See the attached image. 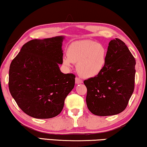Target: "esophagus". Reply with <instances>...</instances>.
Returning <instances> with one entry per match:
<instances>
[{"instance_id": "esophagus-1", "label": "esophagus", "mask_w": 147, "mask_h": 147, "mask_svg": "<svg viewBox=\"0 0 147 147\" xmlns=\"http://www.w3.org/2000/svg\"><path fill=\"white\" fill-rule=\"evenodd\" d=\"M83 83V81L80 80V78H76V84H80V83Z\"/></svg>"}]
</instances>
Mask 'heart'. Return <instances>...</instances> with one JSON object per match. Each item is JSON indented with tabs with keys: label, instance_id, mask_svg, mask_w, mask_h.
I'll return each instance as SVG.
<instances>
[{
	"label": "heart",
	"instance_id": "1",
	"mask_svg": "<svg viewBox=\"0 0 147 147\" xmlns=\"http://www.w3.org/2000/svg\"><path fill=\"white\" fill-rule=\"evenodd\" d=\"M107 50L102 44L92 40L72 43L63 62L67 66L77 63V71L85 78H94L103 70L107 64Z\"/></svg>",
	"mask_w": 147,
	"mask_h": 147
}]
</instances>
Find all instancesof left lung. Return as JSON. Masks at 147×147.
<instances>
[{
    "instance_id": "8db88e82",
    "label": "left lung",
    "mask_w": 147,
    "mask_h": 147,
    "mask_svg": "<svg viewBox=\"0 0 147 147\" xmlns=\"http://www.w3.org/2000/svg\"><path fill=\"white\" fill-rule=\"evenodd\" d=\"M135 64V58L122 40H110L105 68L98 76L83 81L90 112L107 116L125 109L134 91Z\"/></svg>"
}]
</instances>
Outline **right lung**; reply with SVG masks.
<instances>
[{
    "label": "right lung",
    "instance_id": "right-lung-1",
    "mask_svg": "<svg viewBox=\"0 0 147 147\" xmlns=\"http://www.w3.org/2000/svg\"><path fill=\"white\" fill-rule=\"evenodd\" d=\"M64 36L33 39L11 62L8 87L21 110L35 118H54L75 85L73 74L61 72Z\"/></svg>",
    "mask_w": 147,
    "mask_h": 147
}]
</instances>
